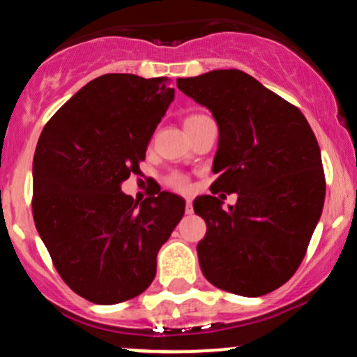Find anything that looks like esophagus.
Listing matches in <instances>:
<instances>
[{
  "label": "esophagus",
  "mask_w": 357,
  "mask_h": 357,
  "mask_svg": "<svg viewBox=\"0 0 357 357\" xmlns=\"http://www.w3.org/2000/svg\"><path fill=\"white\" fill-rule=\"evenodd\" d=\"M186 213H188V215H191V213H192V202H191V198H186Z\"/></svg>",
  "instance_id": "esophagus-1"
}]
</instances>
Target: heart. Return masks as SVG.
<instances>
[{
	"instance_id": "1",
	"label": "heart",
	"mask_w": 357,
	"mask_h": 357,
	"mask_svg": "<svg viewBox=\"0 0 357 357\" xmlns=\"http://www.w3.org/2000/svg\"><path fill=\"white\" fill-rule=\"evenodd\" d=\"M196 117H202V116H191V117H188L186 121H190V119H196ZM167 183H169L173 188H176V190H186V188H188L186 179H184L183 176H179V174L171 176V178L167 179Z\"/></svg>"
}]
</instances>
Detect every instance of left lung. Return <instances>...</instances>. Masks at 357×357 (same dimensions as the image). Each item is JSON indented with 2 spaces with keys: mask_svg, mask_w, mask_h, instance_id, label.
Masks as SVG:
<instances>
[{
  "mask_svg": "<svg viewBox=\"0 0 357 357\" xmlns=\"http://www.w3.org/2000/svg\"><path fill=\"white\" fill-rule=\"evenodd\" d=\"M176 85L218 124L213 188L236 192L228 210L211 195L192 203L206 221L196 247L203 275L236 296H265L296 273L321 218L326 179L317 139L301 110L241 70H211Z\"/></svg>",
  "mask_w": 357,
  "mask_h": 357,
  "instance_id": "obj_1",
  "label": "left lung"
}]
</instances>
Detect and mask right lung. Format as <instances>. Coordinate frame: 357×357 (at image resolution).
I'll return each instance as SVG.
<instances>
[{
  "mask_svg": "<svg viewBox=\"0 0 357 357\" xmlns=\"http://www.w3.org/2000/svg\"><path fill=\"white\" fill-rule=\"evenodd\" d=\"M167 77L105 73L65 102L33 158V220L56 272L75 294L110 305L142 294L155 258L184 215L161 191L134 202L121 191L174 100Z\"/></svg>",
  "mask_w": 357,
  "mask_h": 357,
  "instance_id": "right-lung-1",
  "label": "right lung"
}]
</instances>
